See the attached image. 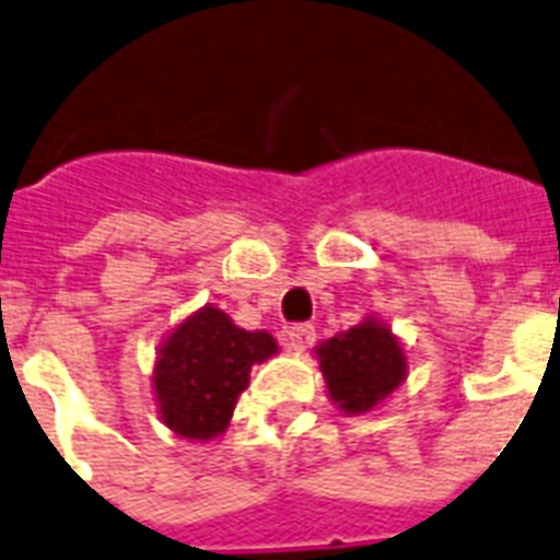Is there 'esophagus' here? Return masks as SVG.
Here are the masks:
<instances>
[{
	"label": "esophagus",
	"instance_id": "obj_1",
	"mask_svg": "<svg viewBox=\"0 0 560 560\" xmlns=\"http://www.w3.org/2000/svg\"><path fill=\"white\" fill-rule=\"evenodd\" d=\"M316 342V327L313 325H290L288 327V345L293 351H307Z\"/></svg>",
	"mask_w": 560,
	"mask_h": 560
}]
</instances>
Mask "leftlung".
<instances>
[{"instance_id":"left-lung-1","label":"left lung","mask_w":560,"mask_h":560,"mask_svg":"<svg viewBox=\"0 0 560 560\" xmlns=\"http://www.w3.org/2000/svg\"><path fill=\"white\" fill-rule=\"evenodd\" d=\"M327 397L342 413L374 411L408 376L406 348L376 316L316 345Z\"/></svg>"}]
</instances>
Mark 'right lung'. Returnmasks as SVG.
<instances>
[{"mask_svg": "<svg viewBox=\"0 0 560 560\" xmlns=\"http://www.w3.org/2000/svg\"><path fill=\"white\" fill-rule=\"evenodd\" d=\"M279 353L267 330H244L224 311L203 304L158 348L152 388L166 429L186 440H212L233 420L249 368Z\"/></svg>", "mask_w": 560, "mask_h": 560, "instance_id": "add662e5", "label": "right lung"}]
</instances>
